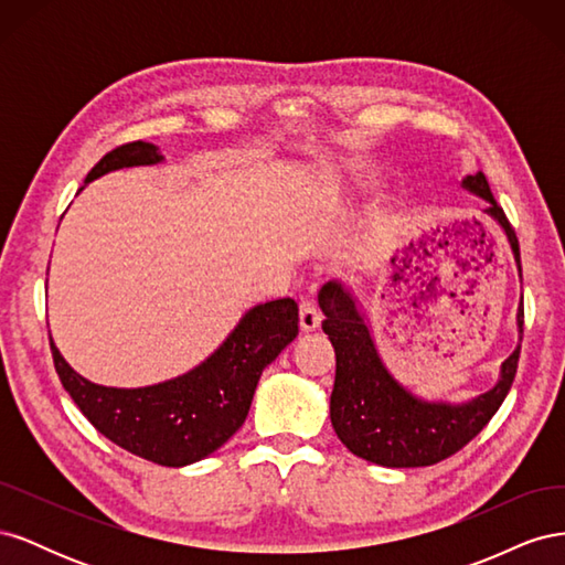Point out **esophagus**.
Instances as JSON below:
<instances>
[{"mask_svg": "<svg viewBox=\"0 0 565 565\" xmlns=\"http://www.w3.org/2000/svg\"><path fill=\"white\" fill-rule=\"evenodd\" d=\"M322 316L318 313L313 301H301L299 306V328L301 332H316L320 328Z\"/></svg>", "mask_w": 565, "mask_h": 565, "instance_id": "esophagus-1", "label": "esophagus"}]
</instances>
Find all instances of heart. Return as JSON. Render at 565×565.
Here are the masks:
<instances>
[{
  "mask_svg": "<svg viewBox=\"0 0 565 565\" xmlns=\"http://www.w3.org/2000/svg\"><path fill=\"white\" fill-rule=\"evenodd\" d=\"M341 183H344V181H341Z\"/></svg>",
  "mask_w": 565,
  "mask_h": 565,
  "instance_id": "1",
  "label": "heart"
}]
</instances>
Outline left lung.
<instances>
[{
    "mask_svg": "<svg viewBox=\"0 0 565 565\" xmlns=\"http://www.w3.org/2000/svg\"><path fill=\"white\" fill-rule=\"evenodd\" d=\"M465 191L483 198L488 216L504 231L521 278V249L516 233L492 198L483 172L461 179ZM324 313L322 330L337 355L330 419L339 440L361 459L388 469L429 467L461 450L483 431V426L504 403L516 377L521 344L500 367L498 384L467 403L424 401L407 391L386 370L382 355L361 313L353 289L339 280L324 282L318 295ZM519 341L523 334V301L516 311Z\"/></svg>",
    "mask_w": 565,
    "mask_h": 565,
    "instance_id": "obj_1",
    "label": "left lung"
}]
</instances>
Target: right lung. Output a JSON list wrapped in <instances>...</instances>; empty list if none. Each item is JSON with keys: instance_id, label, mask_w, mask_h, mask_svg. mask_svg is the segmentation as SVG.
<instances>
[{"instance_id": "obj_1", "label": "right lung", "mask_w": 565, "mask_h": 565, "mask_svg": "<svg viewBox=\"0 0 565 565\" xmlns=\"http://www.w3.org/2000/svg\"><path fill=\"white\" fill-rule=\"evenodd\" d=\"M158 146L134 141L110 150L92 169L84 185L115 169L162 162ZM82 185V188H84ZM79 188V191H82ZM299 332L295 299L256 303L200 365L152 386L117 388L84 380L65 363L49 337L63 388L71 393L98 434L127 452L162 467L200 461L241 429L266 365Z\"/></svg>"}]
</instances>
